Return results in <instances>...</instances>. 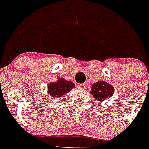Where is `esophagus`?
I'll use <instances>...</instances> for the list:
<instances>
[{
	"instance_id": "obj_1",
	"label": "esophagus",
	"mask_w": 149,
	"mask_h": 149,
	"mask_svg": "<svg viewBox=\"0 0 149 149\" xmlns=\"http://www.w3.org/2000/svg\"><path fill=\"white\" fill-rule=\"evenodd\" d=\"M77 87L79 89H85L86 88V84H79L77 85Z\"/></svg>"
}]
</instances>
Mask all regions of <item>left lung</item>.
I'll use <instances>...</instances> for the list:
<instances>
[{
  "label": "left lung",
  "instance_id": "1",
  "mask_svg": "<svg viewBox=\"0 0 149 149\" xmlns=\"http://www.w3.org/2000/svg\"><path fill=\"white\" fill-rule=\"evenodd\" d=\"M114 88L105 81H98L92 86L90 93L92 94L96 102H102L108 99L113 95Z\"/></svg>",
  "mask_w": 149,
  "mask_h": 149
}]
</instances>
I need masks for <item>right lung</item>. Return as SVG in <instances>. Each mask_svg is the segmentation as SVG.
<instances>
[{
  "label": "right lung",
  "instance_id": "add662e5",
  "mask_svg": "<svg viewBox=\"0 0 149 149\" xmlns=\"http://www.w3.org/2000/svg\"><path fill=\"white\" fill-rule=\"evenodd\" d=\"M73 88H75L74 83L63 78H58L56 82H51L48 84L47 95L51 96V98L57 99L61 98L64 94L70 92Z\"/></svg>",
  "mask_w": 149,
  "mask_h": 149
}]
</instances>
